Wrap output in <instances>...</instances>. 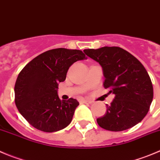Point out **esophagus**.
<instances>
[{
    "mask_svg": "<svg viewBox=\"0 0 160 160\" xmlns=\"http://www.w3.org/2000/svg\"><path fill=\"white\" fill-rule=\"evenodd\" d=\"M82 103H84V104H91L92 103V101L89 100H86V99H82V100H81Z\"/></svg>",
    "mask_w": 160,
    "mask_h": 160,
    "instance_id": "obj_1",
    "label": "esophagus"
}]
</instances>
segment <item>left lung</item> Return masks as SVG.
I'll return each instance as SVG.
<instances>
[{
    "mask_svg": "<svg viewBox=\"0 0 160 160\" xmlns=\"http://www.w3.org/2000/svg\"><path fill=\"white\" fill-rule=\"evenodd\" d=\"M84 52L100 63L105 78L104 87L115 94L106 113L97 119L99 126L110 131L134 127L147 115L153 99L152 83L144 67L119 47L89 48Z\"/></svg>",
    "mask_w": 160,
    "mask_h": 160,
    "instance_id": "1",
    "label": "left lung"
}]
</instances>
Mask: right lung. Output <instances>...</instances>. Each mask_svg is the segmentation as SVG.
I'll list each match as a JSON object with an SVG mask.
<instances>
[{
  "mask_svg": "<svg viewBox=\"0 0 160 160\" xmlns=\"http://www.w3.org/2000/svg\"><path fill=\"white\" fill-rule=\"evenodd\" d=\"M86 59L81 50L59 48L42 53L29 62L18 75L15 102L18 110L34 128L47 133L59 131L71 123L77 100H61L59 82L66 79L70 67Z\"/></svg>",
  "mask_w": 160,
  "mask_h": 160,
  "instance_id": "obj_1",
  "label": "right lung"
}]
</instances>
